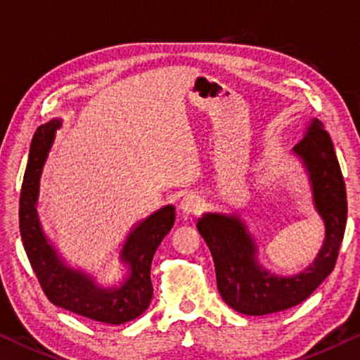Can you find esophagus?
Instances as JSON below:
<instances>
[{"label": "esophagus", "mask_w": 360, "mask_h": 360, "mask_svg": "<svg viewBox=\"0 0 360 360\" xmlns=\"http://www.w3.org/2000/svg\"><path fill=\"white\" fill-rule=\"evenodd\" d=\"M179 210L184 214H198L202 210V198L195 193H187L179 203Z\"/></svg>", "instance_id": "esophagus-1"}]
</instances>
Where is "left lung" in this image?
<instances>
[{"label":"left lung","instance_id":"8db88e82","mask_svg":"<svg viewBox=\"0 0 360 360\" xmlns=\"http://www.w3.org/2000/svg\"><path fill=\"white\" fill-rule=\"evenodd\" d=\"M309 173L314 203L325 222V242L316 261L295 277H276L256 262V247L237 216L207 213L197 229L214 261L216 283L227 306L247 316H266L303 303L336 264L347 216L346 187L330 134L314 118L295 146Z\"/></svg>","mask_w":360,"mask_h":360}]
</instances>
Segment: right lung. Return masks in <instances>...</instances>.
<instances>
[{
	"label": "right lung",
	"mask_w": 360,
	"mask_h": 360,
	"mask_svg": "<svg viewBox=\"0 0 360 360\" xmlns=\"http://www.w3.org/2000/svg\"><path fill=\"white\" fill-rule=\"evenodd\" d=\"M59 127L60 120L41 124L32 139L19 207V227L25 253L44 295L53 304L96 322L112 325L129 322L150 304L152 258L174 224V208L168 205L158 210L129 233L122 250V259L128 262L131 272L120 287L101 288L89 276L64 266L44 237L35 208L39 176Z\"/></svg>",
	"instance_id": "right-lung-1"
}]
</instances>
